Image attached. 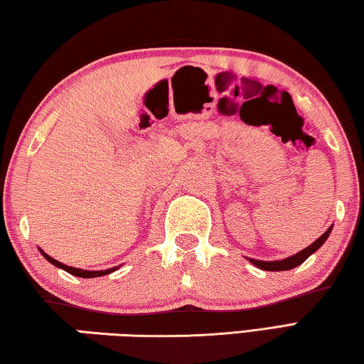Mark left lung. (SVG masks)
Wrapping results in <instances>:
<instances>
[{"instance_id":"obj_1","label":"left lung","mask_w":364,"mask_h":364,"mask_svg":"<svg viewBox=\"0 0 364 364\" xmlns=\"http://www.w3.org/2000/svg\"><path fill=\"white\" fill-rule=\"evenodd\" d=\"M331 230H333V225L317 239V241L312 242L309 247H306L304 250H301V252L296 253V255H291L289 258L279 259V262H263V259H253V258H247V259H249L252 264H255L257 267H259V269H263V271H289V269H293V267L303 264L306 259L312 255L314 252H317L320 247L325 244L328 236H330Z\"/></svg>"}]
</instances>
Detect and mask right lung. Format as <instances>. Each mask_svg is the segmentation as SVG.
I'll return each instance as SVG.
<instances>
[{
    "label": "right lung",
    "mask_w": 364,
    "mask_h": 364,
    "mask_svg": "<svg viewBox=\"0 0 364 364\" xmlns=\"http://www.w3.org/2000/svg\"><path fill=\"white\" fill-rule=\"evenodd\" d=\"M39 252H41V255H43V257L47 259V262L52 263L53 266L60 267V269H63V271H66V272L73 274V276H77V277H84V279L101 277V276H106V274H111V272H114L115 269H119L117 266H115V267H111V269H105V271H87V269H77V267H71V266H66V264H63V263L57 262V259H55V258H52V257L47 255V253H46L44 250H41V249H39Z\"/></svg>",
    "instance_id": "1"
}]
</instances>
